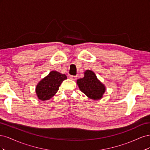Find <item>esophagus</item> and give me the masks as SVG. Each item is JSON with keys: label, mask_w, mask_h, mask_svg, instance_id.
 I'll return each mask as SVG.
<instances>
[{"label": "esophagus", "mask_w": 150, "mask_h": 150, "mask_svg": "<svg viewBox=\"0 0 150 150\" xmlns=\"http://www.w3.org/2000/svg\"><path fill=\"white\" fill-rule=\"evenodd\" d=\"M69 78H70L71 80L75 81V80L77 79V77L75 76H69Z\"/></svg>", "instance_id": "obj_1"}]
</instances>
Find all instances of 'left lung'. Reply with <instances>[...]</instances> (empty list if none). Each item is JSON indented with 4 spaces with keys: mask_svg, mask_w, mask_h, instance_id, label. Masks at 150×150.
<instances>
[{
    "mask_svg": "<svg viewBox=\"0 0 150 150\" xmlns=\"http://www.w3.org/2000/svg\"><path fill=\"white\" fill-rule=\"evenodd\" d=\"M78 87L88 98L93 100H99L103 97L106 91V87L99 81L94 72L91 70L84 72L83 78L77 80Z\"/></svg>",
    "mask_w": 150,
    "mask_h": 150,
    "instance_id": "1",
    "label": "left lung"
}]
</instances>
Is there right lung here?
Masks as SVG:
<instances>
[{
	"label": "right lung",
	"mask_w": 150,
	"mask_h": 150,
	"mask_svg": "<svg viewBox=\"0 0 150 150\" xmlns=\"http://www.w3.org/2000/svg\"><path fill=\"white\" fill-rule=\"evenodd\" d=\"M67 79L64 74L52 71L38 83L35 93L38 98L41 101L49 100L58 91L62 81Z\"/></svg>",
	"instance_id": "1"
}]
</instances>
